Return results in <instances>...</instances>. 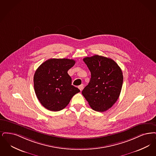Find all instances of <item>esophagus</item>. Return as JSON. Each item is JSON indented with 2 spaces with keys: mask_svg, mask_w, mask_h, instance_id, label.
<instances>
[{
  "mask_svg": "<svg viewBox=\"0 0 156 156\" xmlns=\"http://www.w3.org/2000/svg\"><path fill=\"white\" fill-rule=\"evenodd\" d=\"M78 87H79V88L80 89V91H82V90H83V84H81V85H80Z\"/></svg>",
  "mask_w": 156,
  "mask_h": 156,
  "instance_id": "obj_1",
  "label": "esophagus"
}]
</instances>
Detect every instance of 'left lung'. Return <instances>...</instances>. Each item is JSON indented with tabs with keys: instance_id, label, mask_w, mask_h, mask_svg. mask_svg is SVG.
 Wrapping results in <instances>:
<instances>
[{
	"instance_id": "left-lung-1",
	"label": "left lung",
	"mask_w": 156,
	"mask_h": 156,
	"mask_svg": "<svg viewBox=\"0 0 156 156\" xmlns=\"http://www.w3.org/2000/svg\"><path fill=\"white\" fill-rule=\"evenodd\" d=\"M83 61L91 72V79L82 94L93 110L104 112L119 97L123 84L122 70L114 60L97 55L84 58Z\"/></svg>"
}]
</instances>
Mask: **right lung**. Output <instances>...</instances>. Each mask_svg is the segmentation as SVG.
Returning <instances> with one entry per match:
<instances>
[{"mask_svg":"<svg viewBox=\"0 0 156 156\" xmlns=\"http://www.w3.org/2000/svg\"><path fill=\"white\" fill-rule=\"evenodd\" d=\"M69 59H50L42 63L34 76V90L41 104L51 111L65 108L80 90L72 85L68 71L75 64Z\"/></svg>","mask_w":156,"mask_h":156,"instance_id":"add662e5","label":"right lung"}]
</instances>
